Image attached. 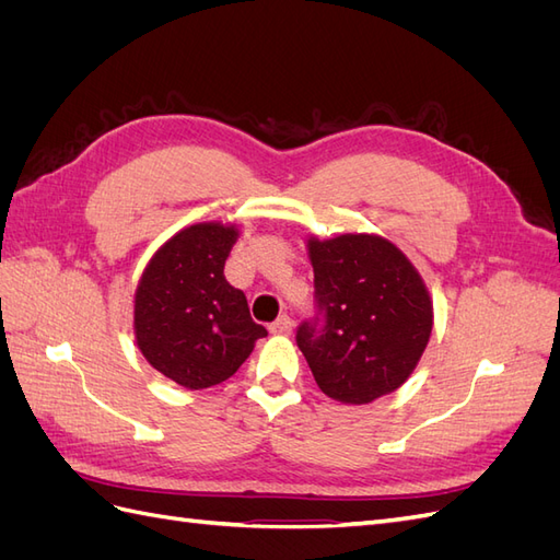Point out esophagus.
<instances>
[{
	"label": "esophagus",
	"instance_id": "obj_1",
	"mask_svg": "<svg viewBox=\"0 0 560 560\" xmlns=\"http://www.w3.org/2000/svg\"><path fill=\"white\" fill-rule=\"evenodd\" d=\"M292 327H294L292 317H290V315H280V317L273 322V325H270V334L287 336V334H292Z\"/></svg>",
	"mask_w": 560,
	"mask_h": 560
}]
</instances>
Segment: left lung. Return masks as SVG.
<instances>
[{
	"label": "left lung",
	"instance_id": "obj_1",
	"mask_svg": "<svg viewBox=\"0 0 560 560\" xmlns=\"http://www.w3.org/2000/svg\"><path fill=\"white\" fill-rule=\"evenodd\" d=\"M315 317L296 331L315 383L341 404H369L413 374L432 334V299L406 254L374 233L308 241Z\"/></svg>",
	"mask_w": 560,
	"mask_h": 560
}]
</instances>
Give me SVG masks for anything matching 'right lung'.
Segmentation results:
<instances>
[{
	"label": "right lung",
	"mask_w": 560,
	"mask_h": 560,
	"mask_svg": "<svg viewBox=\"0 0 560 560\" xmlns=\"http://www.w3.org/2000/svg\"><path fill=\"white\" fill-rule=\"evenodd\" d=\"M238 229L186 226L163 243L135 290V338L144 360L186 389L231 378L268 331L224 278Z\"/></svg>",
	"instance_id": "1"
}]
</instances>
